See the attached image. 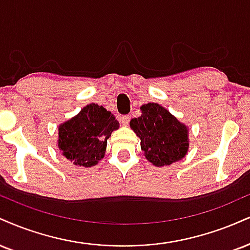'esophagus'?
<instances>
[{
	"mask_svg": "<svg viewBox=\"0 0 250 250\" xmlns=\"http://www.w3.org/2000/svg\"><path fill=\"white\" fill-rule=\"evenodd\" d=\"M129 121H130V116H129V115H123V116L120 117V122H121L122 125H127Z\"/></svg>",
	"mask_w": 250,
	"mask_h": 250,
	"instance_id": "1",
	"label": "esophagus"
}]
</instances>
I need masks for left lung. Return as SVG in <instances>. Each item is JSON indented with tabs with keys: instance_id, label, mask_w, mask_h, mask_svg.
Instances as JSON below:
<instances>
[{
	"instance_id": "left-lung-1",
	"label": "left lung",
	"mask_w": 250,
	"mask_h": 250,
	"mask_svg": "<svg viewBox=\"0 0 250 250\" xmlns=\"http://www.w3.org/2000/svg\"><path fill=\"white\" fill-rule=\"evenodd\" d=\"M140 109L142 114L131 119L130 128L140 137L146 158L158 167L182 161L190 146L188 125L155 102Z\"/></svg>"
}]
</instances>
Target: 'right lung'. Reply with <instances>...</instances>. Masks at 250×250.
Listing matches in <instances>:
<instances>
[{"label": "right lung", "mask_w": 250, "mask_h": 250, "mask_svg": "<svg viewBox=\"0 0 250 250\" xmlns=\"http://www.w3.org/2000/svg\"><path fill=\"white\" fill-rule=\"evenodd\" d=\"M120 123L106 108L87 104L58 127L57 146L62 155L74 165L94 167L104 157L107 140Z\"/></svg>", "instance_id": "add662e5"}]
</instances>
